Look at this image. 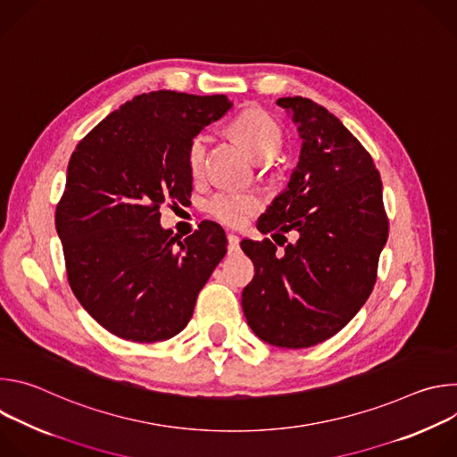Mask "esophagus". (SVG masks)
<instances>
[{"mask_svg":"<svg viewBox=\"0 0 457 457\" xmlns=\"http://www.w3.org/2000/svg\"><path fill=\"white\" fill-rule=\"evenodd\" d=\"M228 242H229V253H231V251H237V249H238L240 238H238V235H235V233H228Z\"/></svg>","mask_w":457,"mask_h":457,"instance_id":"obj_1","label":"esophagus"}]
</instances>
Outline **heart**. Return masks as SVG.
<instances>
[{
  "instance_id": "obj_1",
  "label": "heart",
  "mask_w": 457,
  "mask_h": 457,
  "mask_svg": "<svg viewBox=\"0 0 457 457\" xmlns=\"http://www.w3.org/2000/svg\"><path fill=\"white\" fill-rule=\"evenodd\" d=\"M233 136L245 146V150L256 161H271L282 145L280 126L264 110L247 108L238 113L231 122ZM208 137L204 134L195 136L187 146V170L191 177H201L204 171ZM260 206L258 197L253 193L222 189L213 193L206 201V210L210 215L224 224L238 226L244 224Z\"/></svg>"
}]
</instances>
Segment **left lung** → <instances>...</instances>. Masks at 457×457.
<instances>
[{
  "instance_id": "8db88e82",
  "label": "left lung",
  "mask_w": 457,
  "mask_h": 457,
  "mask_svg": "<svg viewBox=\"0 0 457 457\" xmlns=\"http://www.w3.org/2000/svg\"><path fill=\"white\" fill-rule=\"evenodd\" d=\"M277 104L298 126L300 161L256 228L284 242L293 231L296 242L282 254L270 238L240 242L254 264L242 309L260 340L305 349L335 337L367 302L388 220L372 157L342 120L303 97Z\"/></svg>"
}]
</instances>
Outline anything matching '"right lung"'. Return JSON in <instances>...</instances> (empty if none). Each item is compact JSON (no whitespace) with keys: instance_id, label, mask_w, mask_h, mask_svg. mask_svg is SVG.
<instances>
[{"instance_id":"1","label":"right lung","mask_w":457,"mask_h":457,"mask_svg":"<svg viewBox=\"0 0 457 457\" xmlns=\"http://www.w3.org/2000/svg\"><path fill=\"white\" fill-rule=\"evenodd\" d=\"M233 103L159 90L136 96L78 145L55 210L71 287L112 335L139 344L179 335L226 254L224 229L184 240L161 226L164 201H187V146Z\"/></svg>"}]
</instances>
